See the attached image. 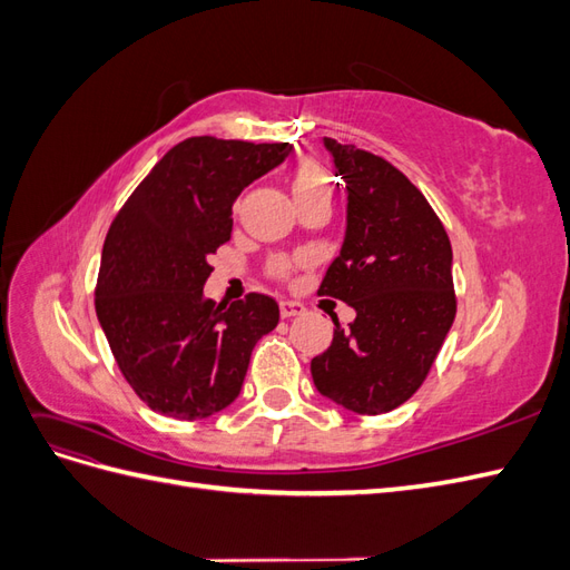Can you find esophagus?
<instances>
[{
    "label": "esophagus",
    "instance_id": "34e87169",
    "mask_svg": "<svg viewBox=\"0 0 570 570\" xmlns=\"http://www.w3.org/2000/svg\"><path fill=\"white\" fill-rule=\"evenodd\" d=\"M306 312V306L302 302H295V299H285L281 302V314L283 318H295V316H302Z\"/></svg>",
    "mask_w": 570,
    "mask_h": 570
}]
</instances>
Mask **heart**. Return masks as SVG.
Listing matches in <instances>:
<instances>
[{
    "label": "heart",
    "mask_w": 570,
    "mask_h": 570,
    "mask_svg": "<svg viewBox=\"0 0 570 570\" xmlns=\"http://www.w3.org/2000/svg\"><path fill=\"white\" fill-rule=\"evenodd\" d=\"M316 193H331V183H327L325 170L316 164V161H304L297 170L295 176H292V195L295 199L306 197V195H316ZM287 262L278 258V262L273 264L275 273H287Z\"/></svg>",
    "instance_id": "heart-1"
}]
</instances>
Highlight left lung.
Returning <instances> with one entry per match:
<instances>
[{"label": "left lung", "mask_w": 570, "mask_h": 570, "mask_svg": "<svg viewBox=\"0 0 570 570\" xmlns=\"http://www.w3.org/2000/svg\"><path fill=\"white\" fill-rule=\"evenodd\" d=\"M347 193V228L321 295L350 304L347 331L312 358L316 390L361 416L404 404L421 387L456 316L452 245L433 206L402 170L323 137Z\"/></svg>", "instance_id": "1"}]
</instances>
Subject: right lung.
<instances>
[{"instance_id":"1","label":"right lung","mask_w":570,"mask_h":570,"mask_svg":"<svg viewBox=\"0 0 570 570\" xmlns=\"http://www.w3.org/2000/svg\"><path fill=\"white\" fill-rule=\"evenodd\" d=\"M287 142L189 137L137 185L101 249L95 308L140 400L178 421L209 419L243 390L254 344L281 308L266 295L204 297L209 256L233 233V204L281 166Z\"/></svg>"}]
</instances>
